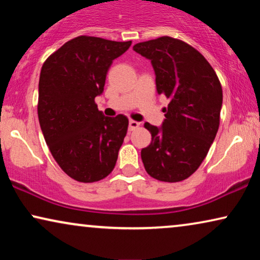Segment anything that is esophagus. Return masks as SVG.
I'll return each mask as SVG.
<instances>
[{
    "label": "esophagus",
    "instance_id": "1",
    "mask_svg": "<svg viewBox=\"0 0 260 260\" xmlns=\"http://www.w3.org/2000/svg\"><path fill=\"white\" fill-rule=\"evenodd\" d=\"M141 125V123H138V122H136V120H133L131 119L130 122H129V130L130 131H134V130H136L138 126Z\"/></svg>",
    "mask_w": 260,
    "mask_h": 260
}]
</instances>
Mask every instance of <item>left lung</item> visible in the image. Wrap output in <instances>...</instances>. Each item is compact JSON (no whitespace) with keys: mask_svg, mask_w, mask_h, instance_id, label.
Instances as JSON below:
<instances>
[{"mask_svg":"<svg viewBox=\"0 0 260 260\" xmlns=\"http://www.w3.org/2000/svg\"><path fill=\"white\" fill-rule=\"evenodd\" d=\"M134 51L151 60L157 93L169 99L161 129L144 123L151 143L142 149V161L154 179L180 182L197 172L218 133L221 84L205 56L179 39L138 42Z\"/></svg>","mask_w":260,"mask_h":260,"instance_id":"1","label":"left lung"}]
</instances>
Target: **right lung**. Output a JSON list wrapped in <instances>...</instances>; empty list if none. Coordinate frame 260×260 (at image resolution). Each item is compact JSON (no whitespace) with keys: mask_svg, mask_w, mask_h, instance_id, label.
Masks as SVG:
<instances>
[{"mask_svg":"<svg viewBox=\"0 0 260 260\" xmlns=\"http://www.w3.org/2000/svg\"><path fill=\"white\" fill-rule=\"evenodd\" d=\"M131 41L80 35L46 59L39 80L38 116L49 151L78 182L105 179L115 168L129 119L105 117L94 98L111 63Z\"/></svg>","mask_w":260,"mask_h":260,"instance_id":"right-lung-1","label":"right lung"}]
</instances>
